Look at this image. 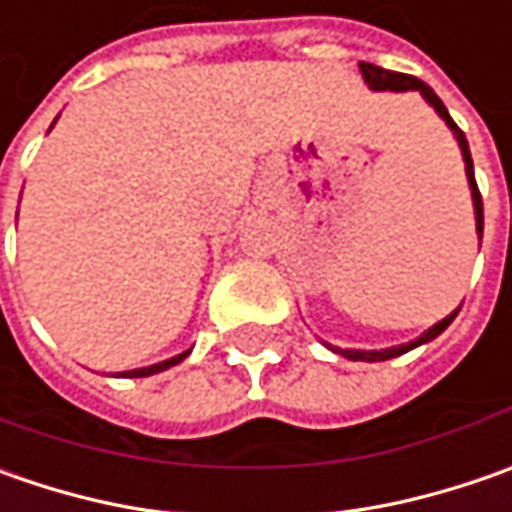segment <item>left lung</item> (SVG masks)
Masks as SVG:
<instances>
[{
	"label": "left lung",
	"instance_id": "obj_1",
	"mask_svg": "<svg viewBox=\"0 0 512 512\" xmlns=\"http://www.w3.org/2000/svg\"><path fill=\"white\" fill-rule=\"evenodd\" d=\"M359 70H362L364 82L370 85L373 90H419L424 96V102L430 105V108L436 110L439 116H442L444 122H447V128L453 130V136H456V142H459V148H462V159H464V170H467V185H470V193H473V210H476V233H479V242H482V230H484V210H482V193H479V185H476V176H473V159H470V148H467V139H464V133L459 130V125L450 119V113L442 105V99L433 93L430 85H424L422 79H416V76H407V73H396V70H384L379 65H370V62H359ZM459 310L462 307H456L450 316H444L442 322H436V325L430 327V330H424L419 339H413V342L399 344V347H387V350H342V347H330L333 353H342L344 359H350V362H387V359H393V356H402L407 350H413V347H419L424 342H433L439 333H442L444 327L450 325L456 316H459Z\"/></svg>",
	"mask_w": 512,
	"mask_h": 512
}]
</instances>
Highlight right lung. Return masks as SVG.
<instances>
[{"label":"right lung","mask_w":512,"mask_h":512,"mask_svg":"<svg viewBox=\"0 0 512 512\" xmlns=\"http://www.w3.org/2000/svg\"><path fill=\"white\" fill-rule=\"evenodd\" d=\"M56 125V122H53ZM50 125V128H53ZM190 353V350H187ZM187 353H179V356H173V359H165V362L159 364H150V367H139V370H125L122 373V379H142V376H153V373H162V370H168V367H173V364H179L182 359H187Z\"/></svg>","instance_id":"add662e5"}]
</instances>
